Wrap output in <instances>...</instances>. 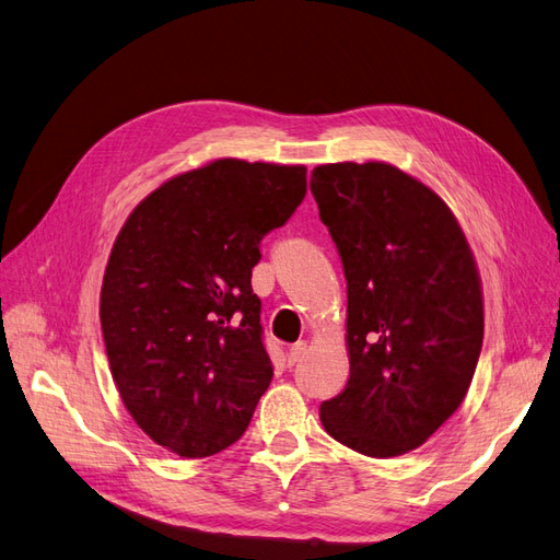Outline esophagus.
Returning <instances> with one entry per match:
<instances>
[{"mask_svg": "<svg viewBox=\"0 0 560 560\" xmlns=\"http://www.w3.org/2000/svg\"><path fill=\"white\" fill-rule=\"evenodd\" d=\"M306 352H308V343H306V341H296V343L290 348V352H287V362L296 364V362L303 360V354H306Z\"/></svg>", "mask_w": 560, "mask_h": 560, "instance_id": "esophagus-1", "label": "esophagus"}]
</instances>
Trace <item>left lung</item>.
Segmentation results:
<instances>
[{"mask_svg":"<svg viewBox=\"0 0 560 560\" xmlns=\"http://www.w3.org/2000/svg\"><path fill=\"white\" fill-rule=\"evenodd\" d=\"M311 191L348 282L350 378L322 401V425L371 457L413 451L460 406L477 369V264L446 202L395 165H319Z\"/></svg>","mask_w":560,"mask_h":560,"instance_id":"8db88e82","label":"left lung"}]
</instances>
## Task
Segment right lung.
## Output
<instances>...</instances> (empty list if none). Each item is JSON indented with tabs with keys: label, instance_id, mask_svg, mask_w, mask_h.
Instances as JSON below:
<instances>
[{
	"label": "right lung",
	"instance_id": "obj_1",
	"mask_svg": "<svg viewBox=\"0 0 560 560\" xmlns=\"http://www.w3.org/2000/svg\"><path fill=\"white\" fill-rule=\"evenodd\" d=\"M306 198V167L214 161L132 210L100 294L107 360L128 413L182 457L245 434L273 378L252 268Z\"/></svg>",
	"mask_w": 560,
	"mask_h": 560
}]
</instances>
